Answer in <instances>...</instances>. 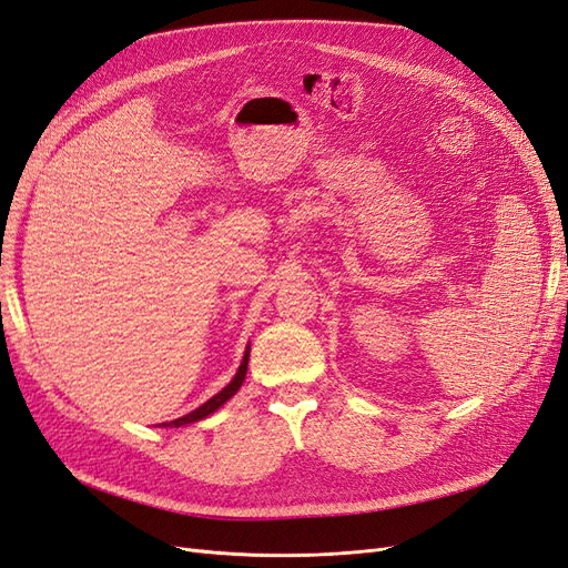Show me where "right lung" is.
I'll return each mask as SVG.
<instances>
[{"label":"right lung","instance_id":"add662e5","mask_svg":"<svg viewBox=\"0 0 568 568\" xmlns=\"http://www.w3.org/2000/svg\"><path fill=\"white\" fill-rule=\"evenodd\" d=\"M248 353H251V346H246V353H244V357H242V365H239V369H236V374H234V379H232L225 388H222L220 393H215L211 400H205L201 407L192 409V412H189V415H184V417H180V419L163 422V424H159V426L180 428V426L194 424V422H201V419H205L209 415H213L215 409H220L222 405H225V403L232 398V395H236L239 388H242V384H244V379H246V369H248Z\"/></svg>","mask_w":568,"mask_h":568}]
</instances>
